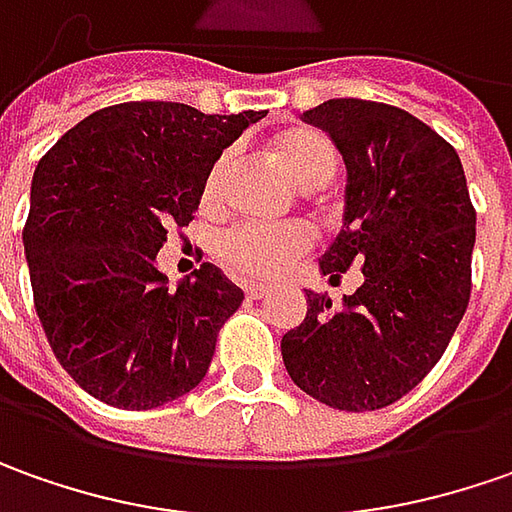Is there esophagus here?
Wrapping results in <instances>:
<instances>
[{
  "label": "esophagus",
  "instance_id": "esophagus-1",
  "mask_svg": "<svg viewBox=\"0 0 512 512\" xmlns=\"http://www.w3.org/2000/svg\"><path fill=\"white\" fill-rule=\"evenodd\" d=\"M266 294H269L266 286H257V283H249V286H246V297H249V300H263Z\"/></svg>",
  "mask_w": 512,
  "mask_h": 512
}]
</instances>
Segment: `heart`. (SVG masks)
<instances>
[{"label": "heart", "mask_w": 512, "mask_h": 512, "mask_svg": "<svg viewBox=\"0 0 512 512\" xmlns=\"http://www.w3.org/2000/svg\"><path fill=\"white\" fill-rule=\"evenodd\" d=\"M272 152L280 169L300 189H323L340 167L334 141L314 127H289L272 138ZM232 167V152H221L206 172L201 186L203 209H215L223 201V189ZM311 238L300 226H257L243 223L226 232L218 243V255L243 277H277L300 255H306Z\"/></svg>", "instance_id": "b5f03b06"}]
</instances>
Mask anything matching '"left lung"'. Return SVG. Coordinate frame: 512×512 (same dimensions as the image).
Returning <instances> with one entry per match:
<instances>
[{
	"mask_svg": "<svg viewBox=\"0 0 512 512\" xmlns=\"http://www.w3.org/2000/svg\"><path fill=\"white\" fill-rule=\"evenodd\" d=\"M303 121L331 135L348 172L343 229L320 272L337 283L360 266L362 283L340 309L306 291V320L280 351L309 397L377 411L428 377L465 314L476 209L456 150L416 115L331 98Z\"/></svg>",
	"mask_w": 512,
	"mask_h": 512,
	"instance_id": "obj_1",
	"label": "left lung"
}]
</instances>
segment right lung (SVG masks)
Returning <instances> with one entry per match:
<instances>
[{"instance_id": "right-lung-1", "label": "right lung", "mask_w": 512, "mask_h": 512, "mask_svg": "<svg viewBox=\"0 0 512 512\" xmlns=\"http://www.w3.org/2000/svg\"><path fill=\"white\" fill-rule=\"evenodd\" d=\"M263 115L127 101L87 115L39 161L22 232L33 306L87 394L150 411L206 377L243 291L212 263L169 289L155 255L167 229L192 221L212 161Z\"/></svg>"}]
</instances>
